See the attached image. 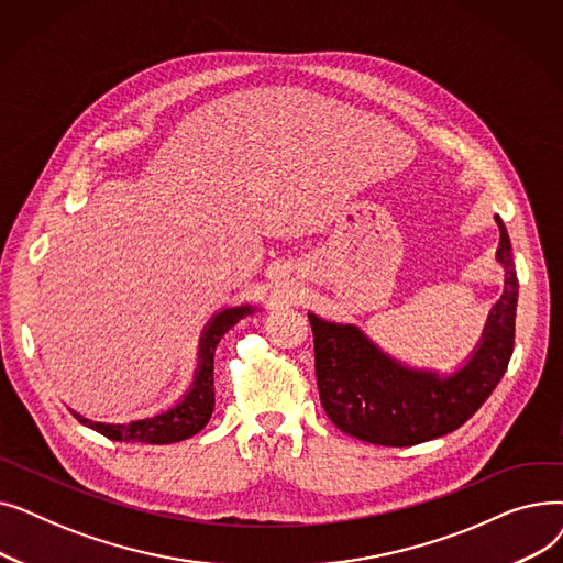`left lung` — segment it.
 Masks as SVG:
<instances>
[{
	"mask_svg": "<svg viewBox=\"0 0 563 563\" xmlns=\"http://www.w3.org/2000/svg\"><path fill=\"white\" fill-rule=\"evenodd\" d=\"M495 223V257L505 269V291L475 351L450 374L410 367L383 351L356 323L308 312L321 406L338 429L372 445L410 448L459 429L490 397L511 361L518 303L509 234L499 217Z\"/></svg>",
	"mask_w": 563,
	"mask_h": 563,
	"instance_id": "8db88e82",
	"label": "left lung"
}]
</instances>
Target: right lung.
<instances>
[{"mask_svg": "<svg viewBox=\"0 0 563 563\" xmlns=\"http://www.w3.org/2000/svg\"><path fill=\"white\" fill-rule=\"evenodd\" d=\"M255 312L253 306L223 308L212 314L200 333L198 342V365L194 372L191 388L183 399L170 408L155 412L153 418H141L132 422H93L81 418L73 410V416L88 429H93L118 442H145V445H170L196 435L212 418L214 410V351L221 338L234 327L236 321Z\"/></svg>", "mask_w": 563, "mask_h": 563, "instance_id": "right-lung-1", "label": "right lung"}]
</instances>
